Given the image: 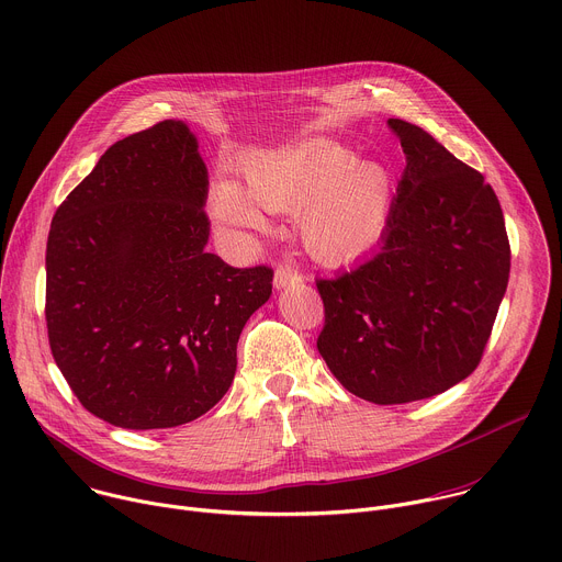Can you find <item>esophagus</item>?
Here are the masks:
<instances>
[{"label":"esophagus","mask_w":562,"mask_h":562,"mask_svg":"<svg viewBox=\"0 0 562 562\" xmlns=\"http://www.w3.org/2000/svg\"><path fill=\"white\" fill-rule=\"evenodd\" d=\"M299 281H301V274L294 272V270L288 268V266H279V268L274 270V288H277V290L288 288V285L299 283Z\"/></svg>","instance_id":"obj_1"}]
</instances>
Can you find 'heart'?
I'll use <instances>...</instances> for the list:
<instances>
[{
    "instance_id": "obj_1",
    "label": "heart",
    "mask_w": 562,
    "mask_h": 562,
    "mask_svg": "<svg viewBox=\"0 0 562 562\" xmlns=\"http://www.w3.org/2000/svg\"><path fill=\"white\" fill-rule=\"evenodd\" d=\"M246 190L223 181L212 210L218 221L263 231L272 212L299 210V231L307 250L329 263H346L370 252L385 233L392 207V177L374 161L336 142L283 148L246 168Z\"/></svg>"
}]
</instances>
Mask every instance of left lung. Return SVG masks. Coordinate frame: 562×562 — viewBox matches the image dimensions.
Returning a JSON list of instances; mask_svg holds the SVG:
<instances>
[{
	"label": "left lung",
	"instance_id": "8db88e82",
	"mask_svg": "<svg viewBox=\"0 0 562 562\" xmlns=\"http://www.w3.org/2000/svg\"><path fill=\"white\" fill-rule=\"evenodd\" d=\"M405 170L376 255L316 279V348L359 398L398 405L468 379L483 359L509 279L496 192L423 128L390 120Z\"/></svg>",
	"mask_w": 562,
	"mask_h": 562
}]
</instances>
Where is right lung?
I'll return each mask as SVG.
<instances>
[{"label":"right lung","instance_id":"add662e5","mask_svg":"<svg viewBox=\"0 0 562 562\" xmlns=\"http://www.w3.org/2000/svg\"><path fill=\"white\" fill-rule=\"evenodd\" d=\"M183 122L112 144L57 207L46 246L50 352L79 403L126 429L214 407L272 268L205 252L207 168Z\"/></svg>","mask_w":562,"mask_h":562}]
</instances>
